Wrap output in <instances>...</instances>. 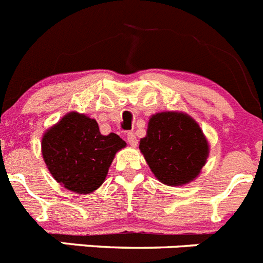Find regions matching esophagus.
<instances>
[{
    "mask_svg": "<svg viewBox=\"0 0 263 263\" xmlns=\"http://www.w3.org/2000/svg\"><path fill=\"white\" fill-rule=\"evenodd\" d=\"M126 139H127V143H129V145L132 146V147H137V145H138V139H137L136 134H134V133H127Z\"/></svg>",
    "mask_w": 263,
    "mask_h": 263,
    "instance_id": "34e87169",
    "label": "esophagus"
}]
</instances>
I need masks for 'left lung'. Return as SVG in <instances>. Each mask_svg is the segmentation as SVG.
Here are the masks:
<instances>
[{"label":"left lung","mask_w":263,"mask_h":263,"mask_svg":"<svg viewBox=\"0 0 263 263\" xmlns=\"http://www.w3.org/2000/svg\"><path fill=\"white\" fill-rule=\"evenodd\" d=\"M139 150L155 178L175 187L199 176L210 154V145L194 118L182 111H160L148 120Z\"/></svg>","instance_id":"obj_1"}]
</instances>
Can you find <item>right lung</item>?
I'll use <instances>...</instances> for the list:
<instances>
[{
  "mask_svg": "<svg viewBox=\"0 0 263 263\" xmlns=\"http://www.w3.org/2000/svg\"><path fill=\"white\" fill-rule=\"evenodd\" d=\"M125 146L117 134L100 133L96 120L69 111L43 134L42 155L63 187L90 194L103 184L116 153Z\"/></svg>",
  "mask_w": 263,
  "mask_h": 263,
  "instance_id": "1",
  "label": "right lung"
}]
</instances>
